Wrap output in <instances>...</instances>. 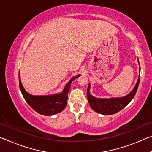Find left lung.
Listing matches in <instances>:
<instances>
[{"label":"left lung","instance_id":"left-lung-1","mask_svg":"<svg viewBox=\"0 0 152 152\" xmlns=\"http://www.w3.org/2000/svg\"><path fill=\"white\" fill-rule=\"evenodd\" d=\"M139 63V60H138ZM140 66V63H139ZM140 74L137 79V83L133 89L127 95L123 97L119 98H110V99H100L92 96L90 93V88L91 84H88V89H87V98L88 101L91 107L95 112L104 115H109L115 114L117 112L120 111L123 108L132 101V100L134 98L137 91L139 84L140 80Z\"/></svg>","mask_w":152,"mask_h":152}]
</instances>
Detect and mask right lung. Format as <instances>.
Masks as SVG:
<instances>
[{
  "instance_id": "right-lung-1",
  "label": "right lung",
  "mask_w": 152,
  "mask_h": 152,
  "mask_svg": "<svg viewBox=\"0 0 152 152\" xmlns=\"http://www.w3.org/2000/svg\"><path fill=\"white\" fill-rule=\"evenodd\" d=\"M80 76V74H78L71 78L70 80L66 84L63 91L60 93L45 95V96H34L28 93L23 86L19 72V87L25 100L33 110L41 115L51 116L61 112L66 107L67 100H68V94L70 91L72 82L74 79L78 78Z\"/></svg>"
}]
</instances>
